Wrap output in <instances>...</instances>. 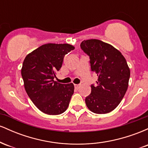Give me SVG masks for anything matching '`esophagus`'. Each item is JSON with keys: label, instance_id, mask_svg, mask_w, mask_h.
Masks as SVG:
<instances>
[{"label": "esophagus", "instance_id": "34e87169", "mask_svg": "<svg viewBox=\"0 0 148 148\" xmlns=\"http://www.w3.org/2000/svg\"><path fill=\"white\" fill-rule=\"evenodd\" d=\"M79 87H80V85H78V84H75L74 85V88H76V89H79Z\"/></svg>", "mask_w": 148, "mask_h": 148}]
</instances>
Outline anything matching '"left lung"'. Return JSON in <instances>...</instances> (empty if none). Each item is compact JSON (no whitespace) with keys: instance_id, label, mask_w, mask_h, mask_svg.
<instances>
[{"instance_id":"1","label":"left lung","mask_w":148,"mask_h":148,"mask_svg":"<svg viewBox=\"0 0 148 148\" xmlns=\"http://www.w3.org/2000/svg\"><path fill=\"white\" fill-rule=\"evenodd\" d=\"M81 48L90 59L91 70L97 75L95 86L86 103L90 111L97 114L111 112L123 99L129 86L130 69L120 51L109 44L92 39L84 40Z\"/></svg>"}]
</instances>
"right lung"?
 I'll return each mask as SVG.
<instances>
[{"mask_svg": "<svg viewBox=\"0 0 148 148\" xmlns=\"http://www.w3.org/2000/svg\"><path fill=\"white\" fill-rule=\"evenodd\" d=\"M74 49L69 44H46L28 53L23 60L21 76L25 92L44 113L60 115L68 108L74 84H62L53 79L64 56Z\"/></svg>", "mask_w": 148, "mask_h": 148, "instance_id": "obj_1", "label": "right lung"}]
</instances>
